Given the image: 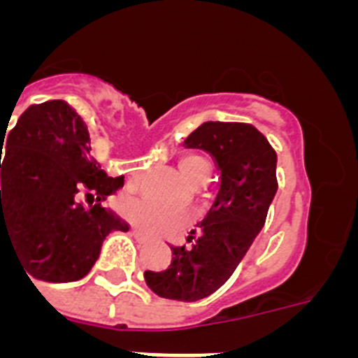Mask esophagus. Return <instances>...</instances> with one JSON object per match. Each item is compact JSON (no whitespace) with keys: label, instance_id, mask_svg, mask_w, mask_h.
Segmentation results:
<instances>
[{"label":"esophagus","instance_id":"esophagus-1","mask_svg":"<svg viewBox=\"0 0 358 358\" xmlns=\"http://www.w3.org/2000/svg\"><path fill=\"white\" fill-rule=\"evenodd\" d=\"M132 235H134V238H138V240H148V236L145 235V233H141L140 229H136V227H132Z\"/></svg>","mask_w":358,"mask_h":358}]
</instances>
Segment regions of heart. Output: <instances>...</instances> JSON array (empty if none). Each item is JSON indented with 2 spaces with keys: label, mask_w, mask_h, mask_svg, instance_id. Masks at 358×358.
<instances>
[{
  "label": "heart",
  "mask_w": 358,
  "mask_h": 358,
  "mask_svg": "<svg viewBox=\"0 0 358 358\" xmlns=\"http://www.w3.org/2000/svg\"><path fill=\"white\" fill-rule=\"evenodd\" d=\"M206 163L208 161L204 157L197 156V154H188V156H182L179 159L177 166H179V172L185 176V179H188L189 182H194L199 169ZM138 179H140V172H132V181L136 182ZM122 211L141 231L154 236L173 235L182 226V222L188 220V217L185 213H176V211L164 210V208L157 206L156 202L147 201V199H125L122 202Z\"/></svg>",
  "instance_id": "heart-1"
}]
</instances>
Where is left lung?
Masks as SVG:
<instances>
[{"mask_svg": "<svg viewBox=\"0 0 358 358\" xmlns=\"http://www.w3.org/2000/svg\"><path fill=\"white\" fill-rule=\"evenodd\" d=\"M215 159L218 186L199 231L172 248L163 271H145L148 289L164 299L197 301L235 273L264 227L278 189L276 150L251 123L206 122L185 140Z\"/></svg>", "mask_w": 358, "mask_h": 358, "instance_id": "obj_1", "label": "left lung"}]
</instances>
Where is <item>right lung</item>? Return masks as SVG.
<instances>
[{
    "label": "right lung",
    "mask_w": 358,
    "mask_h": 358,
    "mask_svg": "<svg viewBox=\"0 0 358 358\" xmlns=\"http://www.w3.org/2000/svg\"><path fill=\"white\" fill-rule=\"evenodd\" d=\"M0 156V242L10 240L28 278L66 283L90 273L110 231H129L102 202L123 186L91 156L90 132L64 100L19 116ZM84 193L90 208L78 202ZM31 281V280H30Z\"/></svg>",
    "instance_id": "add662e5"
}]
</instances>
